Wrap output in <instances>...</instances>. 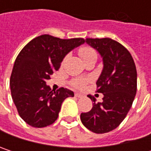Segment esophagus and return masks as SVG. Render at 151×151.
<instances>
[{
    "mask_svg": "<svg viewBox=\"0 0 151 151\" xmlns=\"http://www.w3.org/2000/svg\"><path fill=\"white\" fill-rule=\"evenodd\" d=\"M83 95L82 94H80V93H75V97H77V98H81Z\"/></svg>",
    "mask_w": 151,
    "mask_h": 151,
    "instance_id": "esophagus-1",
    "label": "esophagus"
}]
</instances>
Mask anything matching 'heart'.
<instances>
[{
	"label": "heart",
	"mask_w": 151,
	"mask_h": 151,
	"mask_svg": "<svg viewBox=\"0 0 151 151\" xmlns=\"http://www.w3.org/2000/svg\"><path fill=\"white\" fill-rule=\"evenodd\" d=\"M78 54L79 56L83 58L84 61L91 58H93V57H97V54H96V51L89 47V46H83L81 47L79 50H78ZM65 60V58H64V61ZM88 78H75L72 81V85L78 88V89H80V88H83L86 84L88 82Z\"/></svg>",
	"instance_id": "b5f03b06"
}]
</instances>
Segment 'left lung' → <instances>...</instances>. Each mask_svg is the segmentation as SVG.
Returning <instances> with one entry per match:
<instances>
[{
	"instance_id": "obj_1",
	"label": "left lung",
	"mask_w": 151,
	"mask_h": 151,
	"mask_svg": "<svg viewBox=\"0 0 151 151\" xmlns=\"http://www.w3.org/2000/svg\"><path fill=\"white\" fill-rule=\"evenodd\" d=\"M86 42L96 49L103 59V70L98 78L97 93H103V101L95 103L89 112L81 113L83 125L96 134L116 129L127 116L136 93L137 73L129 51L111 38H86Z\"/></svg>"
}]
</instances>
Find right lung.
Instances as JSON below:
<instances>
[{"mask_svg":"<svg viewBox=\"0 0 151 151\" xmlns=\"http://www.w3.org/2000/svg\"><path fill=\"white\" fill-rule=\"evenodd\" d=\"M84 43L80 37L61 39L42 35L20 51L10 77V90L18 114L26 123L34 128L51 125L63 101L74 96L73 91L64 87L53 92L46 81L59 69L65 55Z\"/></svg>","mask_w":151,"mask_h":151,"instance_id":"obj_1","label":"right lung"}]
</instances>
